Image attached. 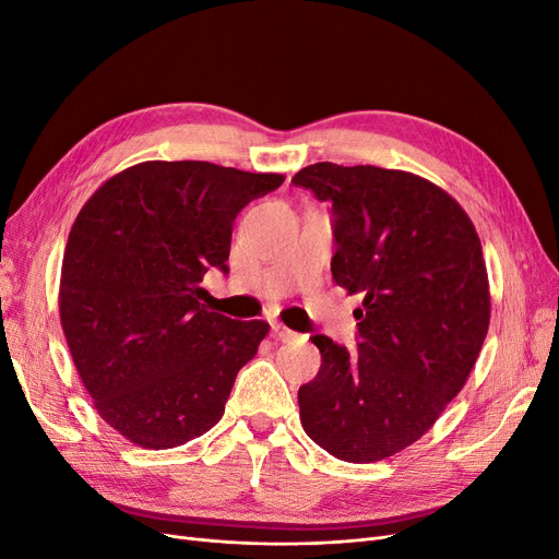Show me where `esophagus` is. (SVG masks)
<instances>
[{"label": "esophagus", "instance_id": "obj_1", "mask_svg": "<svg viewBox=\"0 0 559 559\" xmlns=\"http://www.w3.org/2000/svg\"><path fill=\"white\" fill-rule=\"evenodd\" d=\"M273 337L275 341H282V343H289L296 337V333L292 329H286L284 324H273Z\"/></svg>", "mask_w": 559, "mask_h": 559}]
</instances>
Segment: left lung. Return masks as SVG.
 Listing matches in <instances>:
<instances>
[{
	"mask_svg": "<svg viewBox=\"0 0 559 559\" xmlns=\"http://www.w3.org/2000/svg\"><path fill=\"white\" fill-rule=\"evenodd\" d=\"M333 202L337 286L361 294L357 352L312 335L319 373L300 425L352 464L419 441L462 392L489 329V280L468 214L441 186L376 165L314 163L292 179Z\"/></svg>",
	"mask_w": 559,
	"mask_h": 559,
	"instance_id": "1",
	"label": "left lung"
}]
</instances>
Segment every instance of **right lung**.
<instances>
[{
    "label": "right lung",
    "instance_id": "right-lung-1",
    "mask_svg": "<svg viewBox=\"0 0 559 559\" xmlns=\"http://www.w3.org/2000/svg\"><path fill=\"white\" fill-rule=\"evenodd\" d=\"M277 173L207 160H146L81 207L60 273V324L97 415L146 450L210 431L267 321L202 306L210 267L228 273L233 222Z\"/></svg>",
    "mask_w": 559,
    "mask_h": 559
}]
</instances>
